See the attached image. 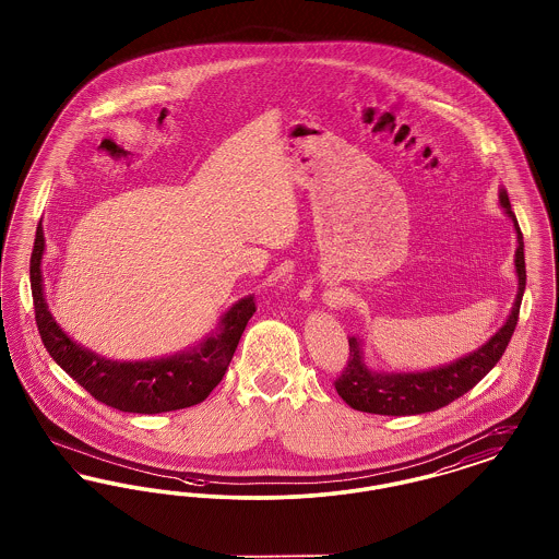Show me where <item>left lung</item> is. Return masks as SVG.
<instances>
[{
	"label": "left lung",
	"mask_w": 559,
	"mask_h": 559,
	"mask_svg": "<svg viewBox=\"0 0 559 559\" xmlns=\"http://www.w3.org/2000/svg\"><path fill=\"white\" fill-rule=\"evenodd\" d=\"M499 205L513 224L518 249L513 255V266L518 276V293L511 312L501 329L478 349L426 371H379L372 369L365 356L362 337H349V358L346 371L335 381L337 394L354 411L372 415H421L438 411L452 400L467 394L479 379L486 377L503 356L507 344L515 331L522 295L526 289V262H524V237L518 226L515 213L511 212L506 188H499Z\"/></svg>",
	"instance_id": "8db88e82"
}]
</instances>
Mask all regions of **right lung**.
Segmentation results:
<instances>
[{
  "instance_id": "right-lung-1",
  "label": "right lung",
  "mask_w": 559,
  "mask_h": 559,
  "mask_svg": "<svg viewBox=\"0 0 559 559\" xmlns=\"http://www.w3.org/2000/svg\"><path fill=\"white\" fill-rule=\"evenodd\" d=\"M44 253L46 237L39 224L31 253V292L41 342L56 365L83 390L123 413H169L207 399L222 381L255 312L253 295H245L219 317L212 333L192 347L148 360H110L78 344L53 319L44 293Z\"/></svg>"
}]
</instances>
